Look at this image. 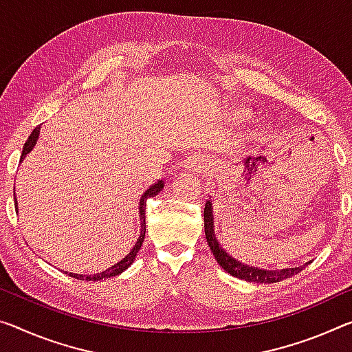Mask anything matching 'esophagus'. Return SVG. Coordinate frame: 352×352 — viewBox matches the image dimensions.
<instances>
[{
  "label": "esophagus",
  "mask_w": 352,
  "mask_h": 352,
  "mask_svg": "<svg viewBox=\"0 0 352 352\" xmlns=\"http://www.w3.org/2000/svg\"><path fill=\"white\" fill-rule=\"evenodd\" d=\"M185 167H188V169H191L194 172H202L204 169L208 167V161H206V158L202 155H191L185 161Z\"/></svg>",
  "instance_id": "34e87169"
}]
</instances>
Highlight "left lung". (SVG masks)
Returning a JSON list of instances; mask_svg holds the SVG:
<instances>
[{"label": "left lung", "mask_w": 352, "mask_h": 352, "mask_svg": "<svg viewBox=\"0 0 352 352\" xmlns=\"http://www.w3.org/2000/svg\"><path fill=\"white\" fill-rule=\"evenodd\" d=\"M204 221H205V236L206 241H208V246L213 252L214 258L217 263H219L228 274L235 276L238 278H244L248 282H256V283H274L280 282L283 278H288L298 272L302 271V267H287V270L280 271H266V270H258L255 266H248L243 265L241 261L233 258V256L228 255L222 246L217 241L216 233H214V221H213V206H211L210 200L205 202L204 208ZM309 263H305L307 266Z\"/></svg>", "instance_id": "left-lung-1"}]
</instances>
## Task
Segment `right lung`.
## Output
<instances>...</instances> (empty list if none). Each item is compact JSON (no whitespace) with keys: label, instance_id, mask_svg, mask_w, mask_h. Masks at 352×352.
<instances>
[{"label":"right lung","instance_id":"right-lung-1","mask_svg":"<svg viewBox=\"0 0 352 352\" xmlns=\"http://www.w3.org/2000/svg\"><path fill=\"white\" fill-rule=\"evenodd\" d=\"M38 135H41V125L36 126L34 130H32L31 136L28 138V141L25 142L23 152H21V160H23L25 156L31 152L32 147L36 146V142H37V139H38ZM163 188H164V182H163V180H158L156 183H153V185L150 186L146 192L142 194L141 202H139V217H141V233H139V238H138V241H136L135 246H133V249L130 250V252H128V254L125 255V258H122V260L119 261V263H116L114 266H111L109 270H106V271H103V272H97V274H92V276L75 274V272H67V271H65V274H69L70 277H75V278H78V280H85V278H86V280L97 282V280H102V278L114 277V276H117V274H120V272H124V271L126 270V267L130 266V265L133 263V261H135L136 255H138V252H139V249H141L142 243H144V236H146V202H147V199L156 196V194H158ZM15 205H16V199H15Z\"/></svg>","mask_w":352,"mask_h":352}]
</instances>
